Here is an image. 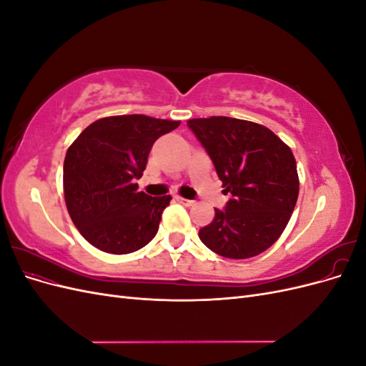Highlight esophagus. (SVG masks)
Instances as JSON below:
<instances>
[{
  "label": "esophagus",
  "mask_w": 366,
  "mask_h": 366,
  "mask_svg": "<svg viewBox=\"0 0 366 366\" xmlns=\"http://www.w3.org/2000/svg\"><path fill=\"white\" fill-rule=\"evenodd\" d=\"M177 202H179L182 206H186V207H189V206L194 204L192 200H187V198H183V197H177Z\"/></svg>",
  "instance_id": "1"
}]
</instances>
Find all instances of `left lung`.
<instances>
[{
  "label": "left lung",
  "instance_id": "8db88e82",
  "mask_svg": "<svg viewBox=\"0 0 366 366\" xmlns=\"http://www.w3.org/2000/svg\"><path fill=\"white\" fill-rule=\"evenodd\" d=\"M212 160L224 209L198 232L202 242L224 258L246 259L267 250L293 214L299 194L296 160L285 143L259 124L224 116L187 120Z\"/></svg>",
  "mask_w": 366,
  "mask_h": 366
}]
</instances>
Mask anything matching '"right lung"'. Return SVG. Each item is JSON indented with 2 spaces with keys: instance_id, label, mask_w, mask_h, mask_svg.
<instances>
[{
  "instance_id": "1",
  "label": "right lung",
  "mask_w": 366,
  "mask_h": 366,
  "mask_svg": "<svg viewBox=\"0 0 366 366\" xmlns=\"http://www.w3.org/2000/svg\"><path fill=\"white\" fill-rule=\"evenodd\" d=\"M180 122L143 114L99 119L65 154L64 195L71 221L99 250L125 254L156 237L171 195L139 192L149 151Z\"/></svg>"
}]
</instances>
